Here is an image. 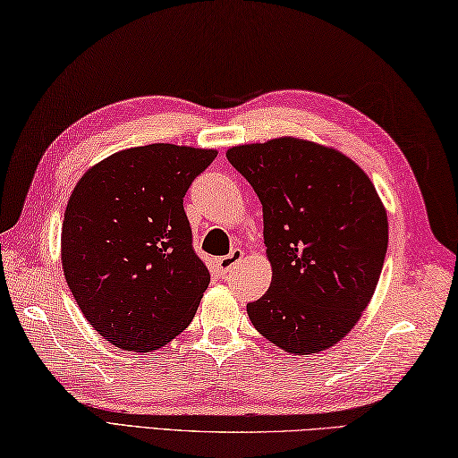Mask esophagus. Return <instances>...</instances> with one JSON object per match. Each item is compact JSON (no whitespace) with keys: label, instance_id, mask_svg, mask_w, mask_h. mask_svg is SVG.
<instances>
[{"label":"esophagus","instance_id":"34e87169","mask_svg":"<svg viewBox=\"0 0 458 458\" xmlns=\"http://www.w3.org/2000/svg\"><path fill=\"white\" fill-rule=\"evenodd\" d=\"M241 259H242V250H239V249H233L231 255L221 257V259L217 260V267H219V270H221V275L231 273V268H235V267L241 263Z\"/></svg>","mask_w":458,"mask_h":458}]
</instances>
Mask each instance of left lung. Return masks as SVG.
Returning <instances> with one entry per match:
<instances>
[{
    "label": "left lung",
    "instance_id": "left-lung-1",
    "mask_svg": "<svg viewBox=\"0 0 458 458\" xmlns=\"http://www.w3.org/2000/svg\"><path fill=\"white\" fill-rule=\"evenodd\" d=\"M263 205L273 281L247 304L259 334L294 356L346 338L387 250V211L361 167L330 146L281 136L227 150Z\"/></svg>",
    "mask_w": 458,
    "mask_h": 458
}]
</instances>
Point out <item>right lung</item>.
<instances>
[{
  "label": "right lung",
  "instance_id": "obj_1",
  "mask_svg": "<svg viewBox=\"0 0 458 458\" xmlns=\"http://www.w3.org/2000/svg\"><path fill=\"white\" fill-rule=\"evenodd\" d=\"M216 157L211 148H128L74 185L61 229L64 281L112 346L152 352L193 320L211 276L191 249L183 195Z\"/></svg>",
  "mask_w": 458,
  "mask_h": 458
}]
</instances>
